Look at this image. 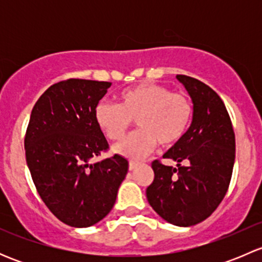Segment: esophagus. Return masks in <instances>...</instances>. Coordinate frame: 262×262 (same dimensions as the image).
<instances>
[{
	"label": "esophagus",
	"mask_w": 262,
	"mask_h": 262,
	"mask_svg": "<svg viewBox=\"0 0 262 262\" xmlns=\"http://www.w3.org/2000/svg\"><path fill=\"white\" fill-rule=\"evenodd\" d=\"M139 166V163L138 162H134V161H130V162H129V170L130 171H133L134 168H137Z\"/></svg>",
	"instance_id": "obj_1"
}]
</instances>
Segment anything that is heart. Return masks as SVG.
<instances>
[{
    "label": "heart",
    "instance_id": "obj_1",
    "mask_svg": "<svg viewBox=\"0 0 262 262\" xmlns=\"http://www.w3.org/2000/svg\"><path fill=\"white\" fill-rule=\"evenodd\" d=\"M194 106L187 95L172 92L158 83H139L118 95V105L101 102L95 109V119L109 141L123 139L134 120L139 129L114 148L118 155L142 160L157 144L170 147L185 136L191 123Z\"/></svg>",
    "mask_w": 262,
    "mask_h": 262
}]
</instances>
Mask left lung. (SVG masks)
Returning a JSON list of instances; mask_svg holds the SVG:
<instances>
[{
	"mask_svg": "<svg viewBox=\"0 0 262 262\" xmlns=\"http://www.w3.org/2000/svg\"><path fill=\"white\" fill-rule=\"evenodd\" d=\"M194 104L190 128L163 158L178 168L152 162L155 179L147 200L156 213L175 226L200 223L223 200L233 171L236 138L231 118L219 95L208 84L185 75L176 76ZM185 162L187 165L182 166Z\"/></svg>",
	"mask_w": 262,
	"mask_h": 262,
	"instance_id": "1",
	"label": "left lung"
}]
</instances>
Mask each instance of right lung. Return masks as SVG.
Returning <instances> with one entry per match:
<instances>
[{
    "label": "right lung",
    "mask_w": 262,
    "mask_h": 262,
    "mask_svg": "<svg viewBox=\"0 0 262 262\" xmlns=\"http://www.w3.org/2000/svg\"><path fill=\"white\" fill-rule=\"evenodd\" d=\"M112 82L70 78L36 101L25 134L26 163L48 209L71 227L96 224L113 209L128 161L119 155L90 165L109 149L95 109Z\"/></svg>",
    "instance_id": "1"
}]
</instances>
